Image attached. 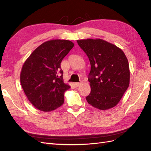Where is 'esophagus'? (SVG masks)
<instances>
[{"mask_svg": "<svg viewBox=\"0 0 151 151\" xmlns=\"http://www.w3.org/2000/svg\"><path fill=\"white\" fill-rule=\"evenodd\" d=\"M81 83H80V82H76V83H75V85L76 87H78V86H81Z\"/></svg>", "mask_w": 151, "mask_h": 151, "instance_id": "obj_1", "label": "esophagus"}]
</instances>
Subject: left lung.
I'll return each instance as SVG.
<instances>
[{
	"instance_id": "left-lung-1",
	"label": "left lung",
	"mask_w": 151,
	"mask_h": 151,
	"mask_svg": "<svg viewBox=\"0 0 151 151\" xmlns=\"http://www.w3.org/2000/svg\"><path fill=\"white\" fill-rule=\"evenodd\" d=\"M91 65L88 75L91 92L86 100L101 110L116 106L129 86V62L123 51L101 39L77 40Z\"/></svg>"
}]
</instances>
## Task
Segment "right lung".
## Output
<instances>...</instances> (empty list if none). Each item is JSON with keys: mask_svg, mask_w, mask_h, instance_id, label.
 Instances as JSON below:
<instances>
[{"mask_svg": "<svg viewBox=\"0 0 151 151\" xmlns=\"http://www.w3.org/2000/svg\"><path fill=\"white\" fill-rule=\"evenodd\" d=\"M74 43L52 40L35 49L22 67L20 81L28 100L39 110L50 111L61 106L70 87L63 82L60 64Z\"/></svg>", "mask_w": 151, "mask_h": 151, "instance_id": "add662e5", "label": "right lung"}]
</instances>
